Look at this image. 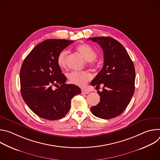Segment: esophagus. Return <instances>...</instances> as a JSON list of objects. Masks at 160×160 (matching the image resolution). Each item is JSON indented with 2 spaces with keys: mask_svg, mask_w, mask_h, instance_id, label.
I'll return each instance as SVG.
<instances>
[{
  "mask_svg": "<svg viewBox=\"0 0 160 160\" xmlns=\"http://www.w3.org/2000/svg\"><path fill=\"white\" fill-rule=\"evenodd\" d=\"M90 92L88 90H84V89H83V90H82V94H88Z\"/></svg>",
  "mask_w": 160,
  "mask_h": 160,
  "instance_id": "obj_1",
  "label": "esophagus"
}]
</instances>
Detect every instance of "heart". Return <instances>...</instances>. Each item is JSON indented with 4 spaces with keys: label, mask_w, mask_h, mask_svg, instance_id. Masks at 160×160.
<instances>
[{
    "label": "heart",
    "mask_w": 160,
    "mask_h": 160,
    "mask_svg": "<svg viewBox=\"0 0 160 160\" xmlns=\"http://www.w3.org/2000/svg\"><path fill=\"white\" fill-rule=\"evenodd\" d=\"M77 51L87 61V64L89 66L94 67L95 66V59L97 57L96 51L87 43L78 45L76 48ZM68 52L63 50L59 52L57 58V63L60 68H64L66 66L67 58ZM90 73L85 71L82 72H72L68 75V79L70 83L78 85L79 87H84L87 82L90 79Z\"/></svg>",
    "instance_id": "1"
}]
</instances>
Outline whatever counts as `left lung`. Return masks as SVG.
Segmentation results:
<instances>
[{
    "instance_id": "1",
    "label": "left lung",
    "mask_w": 160,
    "mask_h": 160,
    "mask_svg": "<svg viewBox=\"0 0 160 160\" xmlns=\"http://www.w3.org/2000/svg\"><path fill=\"white\" fill-rule=\"evenodd\" d=\"M100 45L104 52V65L91 82L92 86L103 84L98 91L100 102L90 108L96 117L102 119L115 118L125 111L135 90V72L126 49L117 40L108 37L89 38Z\"/></svg>"
}]
</instances>
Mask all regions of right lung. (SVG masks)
Returning <instances> with one entry per match:
<instances>
[{
  "mask_svg": "<svg viewBox=\"0 0 160 160\" xmlns=\"http://www.w3.org/2000/svg\"><path fill=\"white\" fill-rule=\"evenodd\" d=\"M73 41L48 39L38 43L25 59L20 70L21 93L30 109L49 120L64 117L71 100L81 94L80 88L66 84V78L57 63L60 52ZM53 86H58L55 90Z\"/></svg>",
  "mask_w": 160,
  "mask_h": 160,
  "instance_id": "add662e5",
  "label": "right lung"
}]
</instances>
